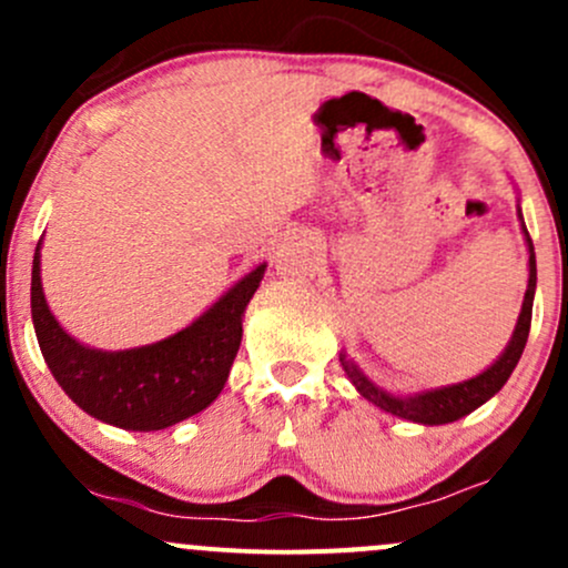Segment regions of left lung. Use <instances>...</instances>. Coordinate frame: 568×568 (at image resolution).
<instances>
[{"label": "left lung", "mask_w": 568, "mask_h": 568, "mask_svg": "<svg viewBox=\"0 0 568 568\" xmlns=\"http://www.w3.org/2000/svg\"><path fill=\"white\" fill-rule=\"evenodd\" d=\"M518 216H520V207H518ZM524 221V216H520ZM526 243H529V285H526V296H524V306H520V315L518 323H515L513 338L507 342V347L497 361L488 366L484 374L473 376V379L459 382V384H448V387H438V389H425V393H416V395H393L387 389L376 387L374 382L363 374L355 363L349 361L347 355H338L342 361L344 374L349 376V382L355 384V389L361 393L366 400L379 406L387 414L397 416V419H408L416 422V425H448V422L462 419L467 416L470 410H475L478 406H484L488 397H494L505 387V382L510 379L513 368L518 366L520 355H524L526 347V338H529V328H531V306H534V291H537V258H534V245L529 232H526Z\"/></svg>", "instance_id": "8db88e82"}]
</instances>
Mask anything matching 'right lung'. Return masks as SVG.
<instances>
[{
	"mask_svg": "<svg viewBox=\"0 0 568 568\" xmlns=\"http://www.w3.org/2000/svg\"><path fill=\"white\" fill-rule=\"evenodd\" d=\"M39 247L31 266V321L44 363L82 410L106 425L152 433L165 429L216 400L243 338L245 306L262 283L258 264L216 304L179 334L146 347L103 352L69 336L44 302Z\"/></svg>",
	"mask_w": 568,
	"mask_h": 568,
	"instance_id": "right-lung-1",
	"label": "right lung"
}]
</instances>
